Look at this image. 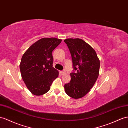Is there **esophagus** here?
Listing matches in <instances>:
<instances>
[{
	"instance_id": "esophagus-1",
	"label": "esophagus",
	"mask_w": 128,
	"mask_h": 128,
	"mask_svg": "<svg viewBox=\"0 0 128 128\" xmlns=\"http://www.w3.org/2000/svg\"><path fill=\"white\" fill-rule=\"evenodd\" d=\"M65 73H66V71H65V70H63V71H60V74H64Z\"/></svg>"
}]
</instances>
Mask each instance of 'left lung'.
I'll use <instances>...</instances> for the list:
<instances>
[{"label": "left lung", "instance_id": "8db88e82", "mask_svg": "<svg viewBox=\"0 0 128 128\" xmlns=\"http://www.w3.org/2000/svg\"><path fill=\"white\" fill-rule=\"evenodd\" d=\"M71 54L74 71L71 80L64 85L65 92L78 99L84 97L95 83L99 75L100 62L94 49L80 38L64 40Z\"/></svg>", "mask_w": 128, "mask_h": 128}]
</instances>
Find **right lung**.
<instances>
[{
  "mask_svg": "<svg viewBox=\"0 0 128 128\" xmlns=\"http://www.w3.org/2000/svg\"><path fill=\"white\" fill-rule=\"evenodd\" d=\"M61 42V39L56 38L40 39L22 56L19 66L22 79L34 95L48 92L53 81L58 76V71L52 65V52Z\"/></svg>",
  "mask_w": 128,
  "mask_h": 128,
  "instance_id": "add662e5",
  "label": "right lung"
}]
</instances>
